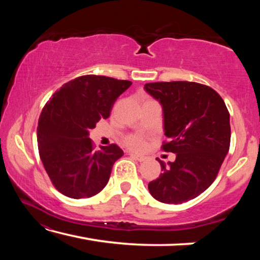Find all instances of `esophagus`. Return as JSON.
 <instances>
[{
  "label": "esophagus",
  "mask_w": 260,
  "mask_h": 260,
  "mask_svg": "<svg viewBox=\"0 0 260 260\" xmlns=\"http://www.w3.org/2000/svg\"><path fill=\"white\" fill-rule=\"evenodd\" d=\"M131 157H132V158H134V159H135V160H138V161H143L144 159H146V158H144L143 156L134 155V153H131Z\"/></svg>",
  "instance_id": "34e87169"
}]
</instances>
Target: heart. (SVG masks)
I'll list each match as a JSON object with an SVG mask.
<instances>
[{
  "instance_id": "obj_1",
  "label": "heart",
  "mask_w": 260,
  "mask_h": 260,
  "mask_svg": "<svg viewBox=\"0 0 260 260\" xmlns=\"http://www.w3.org/2000/svg\"><path fill=\"white\" fill-rule=\"evenodd\" d=\"M126 144L129 149L135 151H141L146 148V142H144V140L141 138V136H135V135L127 138Z\"/></svg>"
}]
</instances>
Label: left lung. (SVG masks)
Wrapping results in <instances>:
<instances>
[{"instance_id": "obj_1", "label": "left lung", "mask_w": 260, "mask_h": 260, "mask_svg": "<svg viewBox=\"0 0 260 260\" xmlns=\"http://www.w3.org/2000/svg\"><path fill=\"white\" fill-rule=\"evenodd\" d=\"M144 89L160 103L169 142L162 150L175 160L160 162L162 172L149 182L153 199L181 204L205 191L230 150V112L217 91L189 81L151 82Z\"/></svg>"}]
</instances>
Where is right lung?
Wrapping results in <instances>:
<instances>
[{
  "label": "right lung",
  "mask_w": 260,
  "mask_h": 260,
  "mask_svg": "<svg viewBox=\"0 0 260 260\" xmlns=\"http://www.w3.org/2000/svg\"><path fill=\"white\" fill-rule=\"evenodd\" d=\"M128 80L82 76L64 83L39 118L38 147L52 184L70 199H88L107 186L114 161L124 155L117 144L95 150L89 129L107 119Z\"/></svg>",
  "instance_id": "right-lung-1"
}]
</instances>
